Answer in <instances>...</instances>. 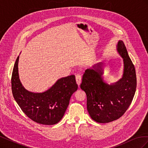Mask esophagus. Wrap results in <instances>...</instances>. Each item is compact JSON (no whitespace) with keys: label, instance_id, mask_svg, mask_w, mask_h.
<instances>
[{"label":"esophagus","instance_id":"esophagus-1","mask_svg":"<svg viewBox=\"0 0 148 148\" xmlns=\"http://www.w3.org/2000/svg\"><path fill=\"white\" fill-rule=\"evenodd\" d=\"M75 78H76V82H77V84L78 85V86H79L80 83H81V82H82V77L81 75H77L75 76Z\"/></svg>","mask_w":148,"mask_h":148}]
</instances>
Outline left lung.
I'll return each mask as SVG.
<instances>
[{
	"mask_svg": "<svg viewBox=\"0 0 148 148\" xmlns=\"http://www.w3.org/2000/svg\"><path fill=\"white\" fill-rule=\"evenodd\" d=\"M117 49L123 59L122 78L110 84L104 82L102 77L103 64L100 62L85 70L80 84L86 94L88 113L98 123H109L122 117L131 104L136 91L135 66L122 41L118 42Z\"/></svg>",
	"mask_w": 148,
	"mask_h": 148,
	"instance_id": "left-lung-1",
	"label": "left lung"
}]
</instances>
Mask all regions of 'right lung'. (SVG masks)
Returning a JSON list of instances; mask_svg holds the SVG:
<instances>
[{
  "instance_id": "right-lung-1",
  "label": "right lung",
  "mask_w": 148,
  "mask_h": 148,
  "mask_svg": "<svg viewBox=\"0 0 148 148\" xmlns=\"http://www.w3.org/2000/svg\"><path fill=\"white\" fill-rule=\"evenodd\" d=\"M17 57L12 76L13 96L22 111L34 122L47 125L57 123L62 119L70 97L78 89L75 75L61 78L43 92H33L22 85L18 75Z\"/></svg>"
}]
</instances>
